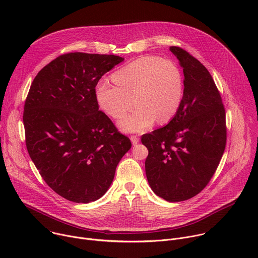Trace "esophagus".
<instances>
[{
    "mask_svg": "<svg viewBox=\"0 0 258 258\" xmlns=\"http://www.w3.org/2000/svg\"><path fill=\"white\" fill-rule=\"evenodd\" d=\"M131 141H132L133 145H137L139 143V141H140V138L138 136H136V135H133L131 137Z\"/></svg>",
    "mask_w": 258,
    "mask_h": 258,
    "instance_id": "esophagus-1",
    "label": "esophagus"
}]
</instances>
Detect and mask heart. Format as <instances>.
Instances as JSON below:
<instances>
[{"mask_svg": "<svg viewBox=\"0 0 258 258\" xmlns=\"http://www.w3.org/2000/svg\"><path fill=\"white\" fill-rule=\"evenodd\" d=\"M113 86L107 81L96 85L97 102L114 119L124 116L119 127L126 133H142L158 123L170 121L181 104L183 80L179 68L168 59L156 56L138 58L115 71ZM135 102H134L133 101Z\"/></svg>", "mask_w": 258, "mask_h": 258, "instance_id": "1", "label": "heart"}]
</instances>
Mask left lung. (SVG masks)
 <instances>
[{"mask_svg": "<svg viewBox=\"0 0 258 258\" xmlns=\"http://www.w3.org/2000/svg\"><path fill=\"white\" fill-rule=\"evenodd\" d=\"M183 71L178 111L165 126L142 136L153 192L169 202L199 194L213 176L227 143L226 111L206 67L186 50L170 47Z\"/></svg>", "mask_w": 258, "mask_h": 258, "instance_id": "1", "label": "left lung"}]
</instances>
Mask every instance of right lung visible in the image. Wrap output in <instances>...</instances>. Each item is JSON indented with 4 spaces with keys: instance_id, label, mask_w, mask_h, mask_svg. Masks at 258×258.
<instances>
[{
    "instance_id": "obj_1",
    "label": "right lung",
    "mask_w": 258,
    "mask_h": 258,
    "mask_svg": "<svg viewBox=\"0 0 258 258\" xmlns=\"http://www.w3.org/2000/svg\"><path fill=\"white\" fill-rule=\"evenodd\" d=\"M123 60L67 53L41 69L30 86L23 112L28 154L47 185L69 201L101 198L132 147L100 111L95 95L99 80Z\"/></svg>"
}]
</instances>
